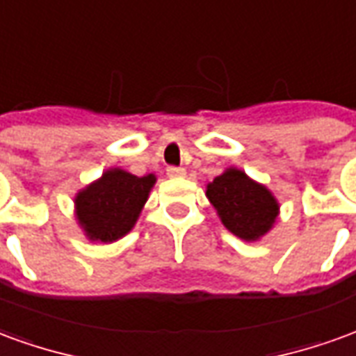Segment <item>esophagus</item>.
<instances>
[{
    "label": "esophagus",
    "instance_id": "obj_1",
    "mask_svg": "<svg viewBox=\"0 0 356 356\" xmlns=\"http://www.w3.org/2000/svg\"><path fill=\"white\" fill-rule=\"evenodd\" d=\"M168 177H185V168H175V165H170V168H168Z\"/></svg>",
    "mask_w": 356,
    "mask_h": 356
}]
</instances>
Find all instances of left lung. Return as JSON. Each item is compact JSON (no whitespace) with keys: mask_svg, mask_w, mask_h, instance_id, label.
I'll return each mask as SVG.
<instances>
[{"mask_svg":"<svg viewBox=\"0 0 356 356\" xmlns=\"http://www.w3.org/2000/svg\"><path fill=\"white\" fill-rule=\"evenodd\" d=\"M206 188L217 216L238 238L259 240L273 229L280 208L278 202L267 186L255 183L242 170L229 168Z\"/></svg>","mask_w":356,"mask_h":356,"instance_id":"obj_1","label":"left lung"}]
</instances>
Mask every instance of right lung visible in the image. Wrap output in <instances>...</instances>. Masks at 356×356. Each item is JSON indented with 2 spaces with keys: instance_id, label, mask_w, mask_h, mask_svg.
I'll return each mask as SVG.
<instances>
[{
  "instance_id": "obj_1",
  "label": "right lung",
  "mask_w": 356,
  "mask_h": 356,
  "mask_svg": "<svg viewBox=\"0 0 356 356\" xmlns=\"http://www.w3.org/2000/svg\"><path fill=\"white\" fill-rule=\"evenodd\" d=\"M156 177L112 168L76 196V217L89 240L114 242L131 231Z\"/></svg>"
}]
</instances>
